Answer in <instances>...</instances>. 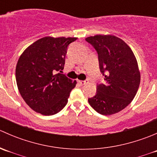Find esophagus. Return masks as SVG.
Wrapping results in <instances>:
<instances>
[{"label": "esophagus", "instance_id": "1", "mask_svg": "<svg viewBox=\"0 0 157 157\" xmlns=\"http://www.w3.org/2000/svg\"><path fill=\"white\" fill-rule=\"evenodd\" d=\"M77 83H79L80 85H84L86 84V83H88V80H77Z\"/></svg>", "mask_w": 157, "mask_h": 157}]
</instances>
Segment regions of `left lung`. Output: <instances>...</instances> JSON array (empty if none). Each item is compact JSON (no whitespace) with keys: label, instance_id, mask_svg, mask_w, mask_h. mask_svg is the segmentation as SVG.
<instances>
[{"label":"left lung","instance_id":"left-lung-1","mask_svg":"<svg viewBox=\"0 0 157 157\" xmlns=\"http://www.w3.org/2000/svg\"><path fill=\"white\" fill-rule=\"evenodd\" d=\"M98 54L99 69L105 83L97 84L96 93L88 102L98 113L110 115L127 107L137 93L140 74L131 48L112 35L86 39Z\"/></svg>","mask_w":157,"mask_h":157}]
</instances>
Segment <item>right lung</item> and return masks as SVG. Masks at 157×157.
<instances>
[{
	"label": "right lung",
	"mask_w": 157,
	"mask_h": 157,
	"mask_svg": "<svg viewBox=\"0 0 157 157\" xmlns=\"http://www.w3.org/2000/svg\"><path fill=\"white\" fill-rule=\"evenodd\" d=\"M77 38H42L29 45L20 57L16 80L20 95L35 112L44 115L58 113L67 103L76 86L61 74L67 48Z\"/></svg>",
	"instance_id": "obj_1"
}]
</instances>
